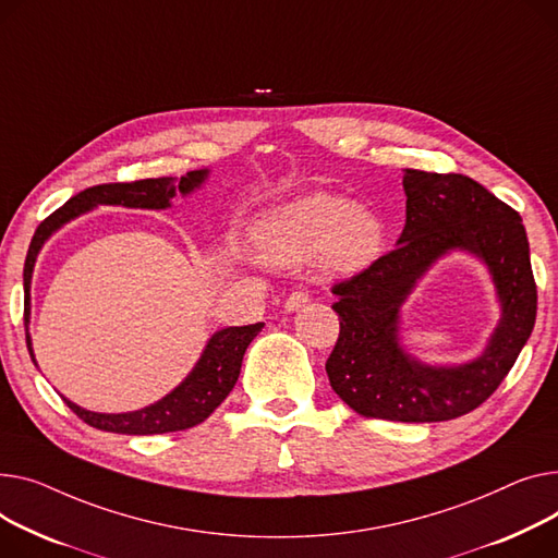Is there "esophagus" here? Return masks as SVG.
<instances>
[{
	"mask_svg": "<svg viewBox=\"0 0 558 558\" xmlns=\"http://www.w3.org/2000/svg\"><path fill=\"white\" fill-rule=\"evenodd\" d=\"M310 303V295L305 291H293L289 293V299L284 301V312H299L301 307H305Z\"/></svg>",
	"mask_w": 558,
	"mask_h": 558,
	"instance_id": "obj_1",
	"label": "esophagus"
}]
</instances>
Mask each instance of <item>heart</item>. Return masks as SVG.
Wrapping results in <instances>:
<instances>
[{
  "label": "heart",
  "mask_w": 558,
  "mask_h": 558,
  "mask_svg": "<svg viewBox=\"0 0 558 558\" xmlns=\"http://www.w3.org/2000/svg\"><path fill=\"white\" fill-rule=\"evenodd\" d=\"M248 240L267 265L293 267L314 257L327 276H356L379 259L384 225L341 193L312 191L259 215Z\"/></svg>",
  "instance_id": "heart-1"
}]
</instances>
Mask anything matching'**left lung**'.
I'll list each match as a JSON object with an SVG mask.
<instances>
[{
    "mask_svg": "<svg viewBox=\"0 0 558 558\" xmlns=\"http://www.w3.org/2000/svg\"><path fill=\"white\" fill-rule=\"evenodd\" d=\"M405 227L397 248L333 284L341 331L325 369L352 411L390 422H447L489 399L525 348L536 282L523 219L464 174L403 170ZM456 250L477 256L495 282L501 318L477 357L424 364L400 343V307L416 282Z\"/></svg>",
    "mask_w": 558,
    "mask_h": 558,
    "instance_id": "obj_1",
    "label": "left lung"
}]
</instances>
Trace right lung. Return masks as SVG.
I'll list each match as a JSON object with an SVG mask.
<instances>
[{
    "mask_svg": "<svg viewBox=\"0 0 558 558\" xmlns=\"http://www.w3.org/2000/svg\"><path fill=\"white\" fill-rule=\"evenodd\" d=\"M210 170H193L183 174L181 179L174 177H159V179H143L134 183H102L94 185L71 197L62 208L49 215L40 227H37L24 263V325H26V345L28 354L35 361L33 343H31V280L35 259L40 255L47 240L58 233L71 219H76L98 206H123V208H143V210H166L172 206L177 195L189 197L191 193L199 191L206 183ZM265 323L242 325V327H225L217 329L213 337L206 341L202 356L197 359L195 367L191 369L185 379L172 388L159 401L138 408L130 413H94L87 408L69 401L64 395V403L76 413L85 424L107 430V433H121V435H159V433H174L185 430L202 424L215 408L229 397L233 390L244 352L248 343L263 331Z\"/></svg>",
    "mask_w": 558,
    "mask_h": 558,
    "instance_id": "right-lung-1",
    "label": "right lung"
}]
</instances>
